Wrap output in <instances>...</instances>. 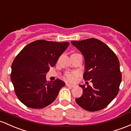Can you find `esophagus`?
<instances>
[{
  "label": "esophagus",
  "instance_id": "esophagus-1",
  "mask_svg": "<svg viewBox=\"0 0 131 131\" xmlns=\"http://www.w3.org/2000/svg\"><path fill=\"white\" fill-rule=\"evenodd\" d=\"M66 85H67V86H69V87H72V88L75 87V85L70 84V83H67V84H66Z\"/></svg>",
  "mask_w": 131,
  "mask_h": 131
}]
</instances>
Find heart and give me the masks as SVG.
<instances>
[{"instance_id": "b5f03b06", "label": "heart", "mask_w": 131, "mask_h": 131, "mask_svg": "<svg viewBox=\"0 0 131 131\" xmlns=\"http://www.w3.org/2000/svg\"><path fill=\"white\" fill-rule=\"evenodd\" d=\"M76 77L77 74L75 73H67L65 75V78L69 81H74Z\"/></svg>"}]
</instances>
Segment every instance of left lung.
Masks as SVG:
<instances>
[{
    "label": "left lung",
    "instance_id": "left-lung-1",
    "mask_svg": "<svg viewBox=\"0 0 131 131\" xmlns=\"http://www.w3.org/2000/svg\"><path fill=\"white\" fill-rule=\"evenodd\" d=\"M85 59V80H91L93 86L80 85L83 95L75 99L83 109L96 111L106 107L116 96L121 82L119 61L114 52L99 39L90 38L73 41Z\"/></svg>",
    "mask_w": 131,
    "mask_h": 131
}]
</instances>
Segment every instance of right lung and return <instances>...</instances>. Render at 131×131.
<instances>
[{
  "mask_svg": "<svg viewBox=\"0 0 131 131\" xmlns=\"http://www.w3.org/2000/svg\"><path fill=\"white\" fill-rule=\"evenodd\" d=\"M69 45V42L37 40L26 45L16 56L12 64L10 78L22 103L39 109L55 100L66 83L58 79L47 81L46 75Z\"/></svg>",
  "mask_w": 131,
  "mask_h": 131,
  "instance_id": "1",
  "label": "right lung"
}]
</instances>
